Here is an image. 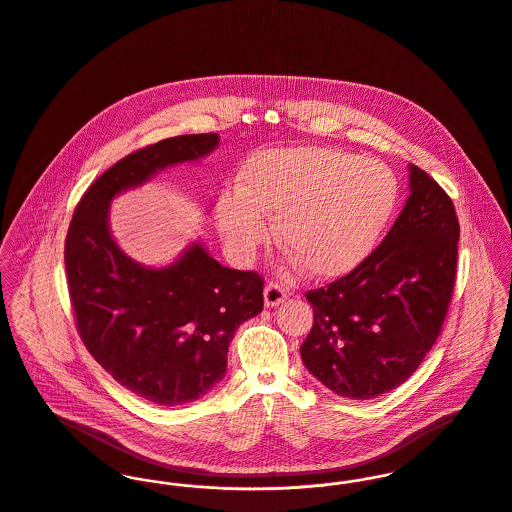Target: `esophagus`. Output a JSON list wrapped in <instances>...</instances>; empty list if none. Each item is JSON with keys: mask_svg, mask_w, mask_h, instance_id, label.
Returning a JSON list of instances; mask_svg holds the SVG:
<instances>
[{"mask_svg": "<svg viewBox=\"0 0 512 512\" xmlns=\"http://www.w3.org/2000/svg\"><path fill=\"white\" fill-rule=\"evenodd\" d=\"M286 296H288V292L284 290L281 284L269 283L265 286V290H263V298H265V306H267V308H273V306L283 304L284 300H286Z\"/></svg>", "mask_w": 512, "mask_h": 512, "instance_id": "1", "label": "esophagus"}]
</instances>
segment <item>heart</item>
<instances>
[{"mask_svg":"<svg viewBox=\"0 0 512 512\" xmlns=\"http://www.w3.org/2000/svg\"><path fill=\"white\" fill-rule=\"evenodd\" d=\"M395 174L338 149L294 147L251 157L235 188L220 192L218 229L237 259L269 237L320 279L353 271L375 249L397 206Z\"/></svg>","mask_w":512,"mask_h":512,"instance_id":"heart-1","label":"heart"}]
</instances>
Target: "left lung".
I'll list each match as a JSON object with an SVG mask.
<instances>
[{"label": "left lung", "mask_w": 512, "mask_h": 512, "mask_svg": "<svg viewBox=\"0 0 512 512\" xmlns=\"http://www.w3.org/2000/svg\"><path fill=\"white\" fill-rule=\"evenodd\" d=\"M410 194L383 243L349 275L306 292V369L353 400L402 385L438 340L452 300L459 222L442 186L408 165Z\"/></svg>", "instance_id": "8db88e82"}]
</instances>
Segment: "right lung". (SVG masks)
Returning <instances> with one entry per match:
<instances>
[{
  "mask_svg": "<svg viewBox=\"0 0 512 512\" xmlns=\"http://www.w3.org/2000/svg\"><path fill=\"white\" fill-rule=\"evenodd\" d=\"M218 145V133L178 135L117 161L78 202L64 243L84 345L119 385L159 406L198 400L224 379L235 330L263 310V279L220 265L200 241L167 267H145L115 243L110 206Z\"/></svg>",
  "mask_w": 512,
  "mask_h": 512,
  "instance_id": "right-lung-1",
  "label": "right lung"
}]
</instances>
